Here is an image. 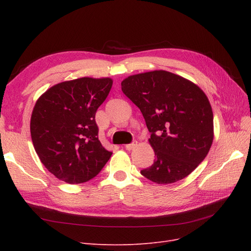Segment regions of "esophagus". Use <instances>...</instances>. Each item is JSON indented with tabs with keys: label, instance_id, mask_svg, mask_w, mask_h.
<instances>
[{
	"label": "esophagus",
	"instance_id": "34e87169",
	"mask_svg": "<svg viewBox=\"0 0 251 251\" xmlns=\"http://www.w3.org/2000/svg\"><path fill=\"white\" fill-rule=\"evenodd\" d=\"M136 146H137V141H134L133 143H130V144H126L125 146V148H126V151H131V150H133Z\"/></svg>",
	"mask_w": 251,
	"mask_h": 251
}]
</instances>
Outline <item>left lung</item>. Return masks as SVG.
Returning <instances> with one entry per match:
<instances>
[{
  "label": "left lung",
  "mask_w": 251,
  "mask_h": 251,
  "mask_svg": "<svg viewBox=\"0 0 251 251\" xmlns=\"http://www.w3.org/2000/svg\"><path fill=\"white\" fill-rule=\"evenodd\" d=\"M123 92L140 109L151 133L155 161L141 175L157 184L187 177L214 140V114L203 90L180 75L155 70L130 75Z\"/></svg>",
  "instance_id": "8db88e82"
}]
</instances>
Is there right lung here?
Returning a JSON list of instances; mask_svg holds the SVG:
<instances>
[{"instance_id":"obj_1","label":"right lung","mask_w":251,"mask_h":251,"mask_svg":"<svg viewBox=\"0 0 251 251\" xmlns=\"http://www.w3.org/2000/svg\"><path fill=\"white\" fill-rule=\"evenodd\" d=\"M113 85L110 77H80L49 88L36 100L30 134L41 162L69 184L97 176L112 153L98 140L95 114Z\"/></svg>"}]
</instances>
